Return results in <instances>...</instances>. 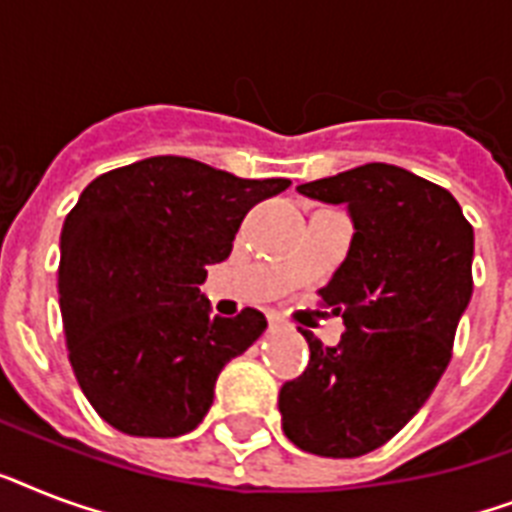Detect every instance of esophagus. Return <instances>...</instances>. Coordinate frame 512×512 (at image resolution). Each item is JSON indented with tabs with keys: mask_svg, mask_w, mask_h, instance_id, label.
<instances>
[{
	"mask_svg": "<svg viewBox=\"0 0 512 512\" xmlns=\"http://www.w3.org/2000/svg\"><path fill=\"white\" fill-rule=\"evenodd\" d=\"M287 327V324H284V319H281V316H276V313H273V316H268V332H279V329H284Z\"/></svg>",
	"mask_w": 512,
	"mask_h": 512,
	"instance_id": "34e87169",
	"label": "esophagus"
}]
</instances>
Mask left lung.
<instances>
[{
	"label": "left lung",
	"instance_id": "obj_1",
	"mask_svg": "<svg viewBox=\"0 0 512 512\" xmlns=\"http://www.w3.org/2000/svg\"><path fill=\"white\" fill-rule=\"evenodd\" d=\"M345 204L353 239L324 303L345 321L335 348L303 332L311 361L281 385L287 438L319 457H361L396 436L441 380L473 295V228L452 193L393 164L297 185Z\"/></svg>",
	"mask_w": 512,
	"mask_h": 512
}]
</instances>
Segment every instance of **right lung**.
<instances>
[{"mask_svg": "<svg viewBox=\"0 0 512 512\" xmlns=\"http://www.w3.org/2000/svg\"><path fill=\"white\" fill-rule=\"evenodd\" d=\"M289 185L151 156L84 188L60 231L58 295L76 382L108 425L175 438L204 420L220 369L268 324L255 308L212 316L199 284L249 209Z\"/></svg>", "mask_w": 512, "mask_h": 512, "instance_id": "1", "label": "right lung"}]
</instances>
